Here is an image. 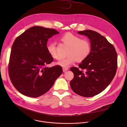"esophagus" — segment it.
<instances>
[{
    "label": "esophagus",
    "instance_id": "34e87169",
    "mask_svg": "<svg viewBox=\"0 0 127 127\" xmlns=\"http://www.w3.org/2000/svg\"><path fill=\"white\" fill-rule=\"evenodd\" d=\"M63 71H64V72H66V71H67V70H68V67H63Z\"/></svg>",
    "mask_w": 127,
    "mask_h": 127
}]
</instances>
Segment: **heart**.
<instances>
[{
  "instance_id": "1",
  "label": "heart",
  "mask_w": 127,
  "mask_h": 127,
  "mask_svg": "<svg viewBox=\"0 0 127 127\" xmlns=\"http://www.w3.org/2000/svg\"><path fill=\"white\" fill-rule=\"evenodd\" d=\"M61 40L69 46L67 52L68 56L58 63V64L62 66H68L77 61L79 62H83L89 57L91 53V43L87 38H81L79 36L67 33L62 36ZM47 50L52 58L59 59L54 43H48Z\"/></svg>"
}]
</instances>
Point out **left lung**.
Instances as JSON below:
<instances>
[{"label": "left lung", "instance_id": "left-lung-1", "mask_svg": "<svg viewBox=\"0 0 127 127\" xmlns=\"http://www.w3.org/2000/svg\"><path fill=\"white\" fill-rule=\"evenodd\" d=\"M78 33L88 36L91 41L89 57L70 69L74 78L70 82L76 94L83 97H92L101 93L114 78L117 67V55L113 45L99 33L87 30Z\"/></svg>", "mask_w": 127, "mask_h": 127}]
</instances>
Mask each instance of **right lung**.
I'll list each match as a JSON object with an SVG mask.
<instances>
[{
	"label": "right lung",
	"mask_w": 127,
	"mask_h": 127,
	"mask_svg": "<svg viewBox=\"0 0 127 127\" xmlns=\"http://www.w3.org/2000/svg\"><path fill=\"white\" fill-rule=\"evenodd\" d=\"M58 34L54 29L35 26L15 40L8 72L13 86L21 94L30 97H39L51 88L62 74L60 65L47 66L54 60L48 52L47 42Z\"/></svg>",
	"instance_id": "right-lung-1"
}]
</instances>
